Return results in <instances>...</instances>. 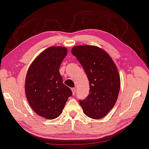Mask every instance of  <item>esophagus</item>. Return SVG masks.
<instances>
[{
  "instance_id": "34e87169",
  "label": "esophagus",
  "mask_w": 149,
  "mask_h": 149,
  "mask_svg": "<svg viewBox=\"0 0 149 149\" xmlns=\"http://www.w3.org/2000/svg\"><path fill=\"white\" fill-rule=\"evenodd\" d=\"M72 94H73V95H75V91H76V88H72Z\"/></svg>"
}]
</instances>
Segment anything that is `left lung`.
I'll list each match as a JSON object with an SVG mask.
<instances>
[{
  "mask_svg": "<svg viewBox=\"0 0 149 149\" xmlns=\"http://www.w3.org/2000/svg\"><path fill=\"white\" fill-rule=\"evenodd\" d=\"M72 53L83 67L89 80L90 94L79 104L86 116L98 120L114 107L120 88L116 65L107 52L97 46L77 45Z\"/></svg>",
  "mask_w": 149,
  "mask_h": 149,
  "instance_id": "left-lung-1",
  "label": "left lung"
}]
</instances>
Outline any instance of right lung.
<instances>
[{"label": "right lung", "instance_id": "right-lung-1", "mask_svg": "<svg viewBox=\"0 0 149 149\" xmlns=\"http://www.w3.org/2000/svg\"><path fill=\"white\" fill-rule=\"evenodd\" d=\"M67 53L64 47H49L34 59L26 73L25 89L28 102L37 115L46 119L58 117L72 95L59 74Z\"/></svg>", "mask_w": 149, "mask_h": 149}]
</instances>
